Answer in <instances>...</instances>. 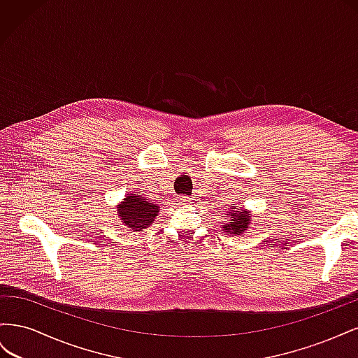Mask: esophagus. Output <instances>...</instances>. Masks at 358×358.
I'll use <instances>...</instances> for the list:
<instances>
[{
    "label": "esophagus",
    "mask_w": 358,
    "mask_h": 358,
    "mask_svg": "<svg viewBox=\"0 0 358 358\" xmlns=\"http://www.w3.org/2000/svg\"><path fill=\"white\" fill-rule=\"evenodd\" d=\"M179 201H180V204H188V203H189V197L182 196V197L179 199Z\"/></svg>",
    "instance_id": "obj_1"
}]
</instances>
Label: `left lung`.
I'll return each instance as SVG.
<instances>
[{"label":"left lung","mask_w":358,"mask_h":358,"mask_svg":"<svg viewBox=\"0 0 358 358\" xmlns=\"http://www.w3.org/2000/svg\"><path fill=\"white\" fill-rule=\"evenodd\" d=\"M231 209H236V210H231L227 215H230L231 218V222L229 225H224V230L227 231H231V234H242L249 225V213L246 210H239V208H233Z\"/></svg>","instance_id":"obj_1"}]
</instances>
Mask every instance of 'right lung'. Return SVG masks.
<instances>
[{"label": "right lung", "instance_id": "add662e5", "mask_svg": "<svg viewBox=\"0 0 358 358\" xmlns=\"http://www.w3.org/2000/svg\"><path fill=\"white\" fill-rule=\"evenodd\" d=\"M117 213L121 220L134 231L146 229L158 216V206L149 203L146 199L128 194L124 203L119 204Z\"/></svg>", "mask_w": 358, "mask_h": 358}]
</instances>
